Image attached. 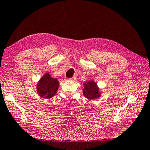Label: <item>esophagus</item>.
Listing matches in <instances>:
<instances>
[{"instance_id": "esophagus-1", "label": "esophagus", "mask_w": 150, "mask_h": 150, "mask_svg": "<svg viewBox=\"0 0 150 150\" xmlns=\"http://www.w3.org/2000/svg\"><path fill=\"white\" fill-rule=\"evenodd\" d=\"M71 81H75L76 79V76H72V78L70 79Z\"/></svg>"}]
</instances>
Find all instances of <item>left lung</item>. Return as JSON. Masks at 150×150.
Masks as SVG:
<instances>
[{"mask_svg": "<svg viewBox=\"0 0 150 150\" xmlns=\"http://www.w3.org/2000/svg\"><path fill=\"white\" fill-rule=\"evenodd\" d=\"M83 85V94L86 98L88 99H95L100 97L101 93L99 92L96 83L94 81H89Z\"/></svg>", "mask_w": 150, "mask_h": 150, "instance_id": "obj_1", "label": "left lung"}]
</instances>
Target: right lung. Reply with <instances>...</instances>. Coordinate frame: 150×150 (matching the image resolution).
<instances>
[{"mask_svg":"<svg viewBox=\"0 0 150 150\" xmlns=\"http://www.w3.org/2000/svg\"><path fill=\"white\" fill-rule=\"evenodd\" d=\"M59 83L57 79L53 78L49 72L45 74L37 84V93L40 97L50 99L57 93Z\"/></svg>","mask_w":150,"mask_h":150,"instance_id":"obj_1","label":"right lung"}]
</instances>
